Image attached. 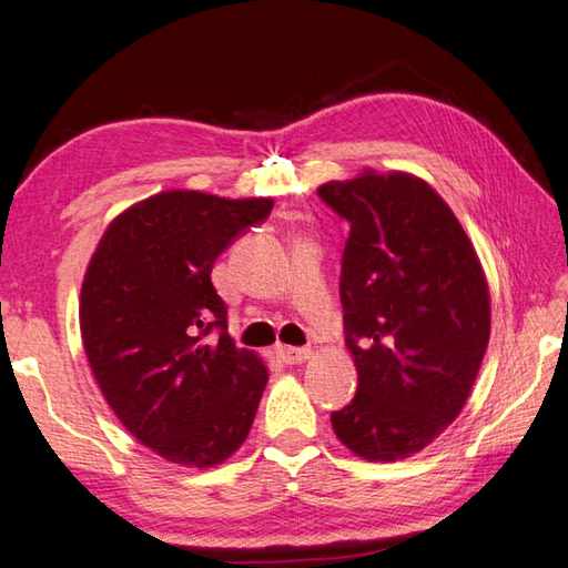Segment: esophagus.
Masks as SVG:
<instances>
[{
  "mask_svg": "<svg viewBox=\"0 0 568 568\" xmlns=\"http://www.w3.org/2000/svg\"><path fill=\"white\" fill-rule=\"evenodd\" d=\"M277 357L285 364H303L313 357V349L310 347H277Z\"/></svg>",
  "mask_w": 568,
  "mask_h": 568,
  "instance_id": "esophagus-1",
  "label": "esophagus"
}]
</instances>
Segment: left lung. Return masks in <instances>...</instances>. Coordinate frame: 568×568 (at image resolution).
<instances>
[{
    "label": "left lung",
    "mask_w": 568,
    "mask_h": 568,
    "mask_svg": "<svg viewBox=\"0 0 568 568\" xmlns=\"http://www.w3.org/2000/svg\"><path fill=\"white\" fill-rule=\"evenodd\" d=\"M317 196L349 224L339 297L357 394L332 428L366 460L424 450L460 414L490 339V291L450 206L414 174L364 170Z\"/></svg>",
    "instance_id": "obj_1"
}]
</instances>
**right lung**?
Listing matches in <instances>:
<instances>
[{
    "label": "right lung",
    "instance_id": "1",
    "mask_svg": "<svg viewBox=\"0 0 568 568\" xmlns=\"http://www.w3.org/2000/svg\"><path fill=\"white\" fill-rule=\"evenodd\" d=\"M271 209L162 192L122 211L88 263L85 357L120 424L164 460L211 468L248 436L268 369L229 337L211 268Z\"/></svg>",
    "mask_w": 568,
    "mask_h": 568
}]
</instances>
